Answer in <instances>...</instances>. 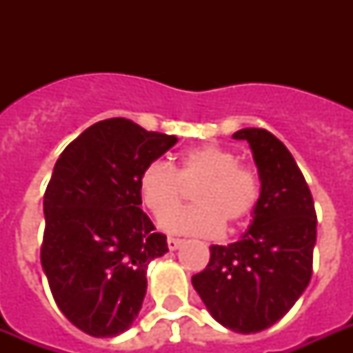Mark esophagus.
<instances>
[{
  "label": "esophagus",
  "mask_w": 353,
  "mask_h": 353,
  "mask_svg": "<svg viewBox=\"0 0 353 353\" xmlns=\"http://www.w3.org/2000/svg\"><path fill=\"white\" fill-rule=\"evenodd\" d=\"M168 249L170 251H176V249H179V245L183 243V240H179V238H172V236H168Z\"/></svg>",
  "instance_id": "obj_1"
}]
</instances>
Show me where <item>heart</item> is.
Wrapping results in <instances>:
<instances>
[{"mask_svg":"<svg viewBox=\"0 0 353 353\" xmlns=\"http://www.w3.org/2000/svg\"><path fill=\"white\" fill-rule=\"evenodd\" d=\"M196 187L194 208L179 213L186 190ZM139 198L163 229L174 234L216 238L229 227L243 225L260 199L256 174L238 163L234 152L218 144H203L183 152L176 170L154 161L139 176Z\"/></svg>","mask_w":353,"mask_h":353,"instance_id":"heart-1","label":"heart"}]
</instances>
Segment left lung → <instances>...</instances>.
<instances>
[{
  "label": "left lung",
  "instance_id": "left-lung-1",
  "mask_svg": "<svg viewBox=\"0 0 353 353\" xmlns=\"http://www.w3.org/2000/svg\"><path fill=\"white\" fill-rule=\"evenodd\" d=\"M260 177V199L245 234L210 247L192 285L212 317L238 334H256L290 312L310 284L317 214L293 155L273 133L243 128Z\"/></svg>",
  "mask_w": 353,
  "mask_h": 353
}]
</instances>
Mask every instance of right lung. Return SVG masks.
Listing matches in <instances>:
<instances>
[{"instance_id":"obj_1","label":"right lung","mask_w":353,"mask_h":353,"mask_svg":"<svg viewBox=\"0 0 353 353\" xmlns=\"http://www.w3.org/2000/svg\"><path fill=\"white\" fill-rule=\"evenodd\" d=\"M176 143L115 117L58 157L43 196L41 268L60 312L84 334L115 337L141 312L148 263L168 243L141 209L139 176Z\"/></svg>"}]
</instances>
